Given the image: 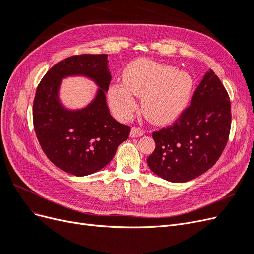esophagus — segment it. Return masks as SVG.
Returning <instances> with one entry per match:
<instances>
[{"label":"esophagus","mask_w":254,"mask_h":254,"mask_svg":"<svg viewBox=\"0 0 254 254\" xmlns=\"http://www.w3.org/2000/svg\"><path fill=\"white\" fill-rule=\"evenodd\" d=\"M143 134H144L143 130L137 127H132L131 131H130V136L131 137H139V136H142Z\"/></svg>","instance_id":"34e87169"}]
</instances>
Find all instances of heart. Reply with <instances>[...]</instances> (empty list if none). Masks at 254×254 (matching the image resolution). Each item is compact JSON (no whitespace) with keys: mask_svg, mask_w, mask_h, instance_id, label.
Segmentation results:
<instances>
[{"mask_svg":"<svg viewBox=\"0 0 254 254\" xmlns=\"http://www.w3.org/2000/svg\"><path fill=\"white\" fill-rule=\"evenodd\" d=\"M123 78L125 83H113L108 93L111 108L121 120L130 118L135 111L134 94L143 97L142 110L146 119L166 124L186 108L193 88V79L187 72L147 59L129 64Z\"/></svg>","mask_w":254,"mask_h":254,"instance_id":"heart-1","label":"heart"}]
</instances>
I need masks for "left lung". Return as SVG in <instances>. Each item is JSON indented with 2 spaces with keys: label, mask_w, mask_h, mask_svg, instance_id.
<instances>
[{
  "label": "left lung",
  "mask_w": 254,
  "mask_h": 254,
  "mask_svg": "<svg viewBox=\"0 0 254 254\" xmlns=\"http://www.w3.org/2000/svg\"><path fill=\"white\" fill-rule=\"evenodd\" d=\"M230 128L231 104L228 92L210 70L179 119L152 133L156 148L147 158V164L167 181L193 180L217 162L227 145Z\"/></svg>",
  "instance_id": "obj_1"
}]
</instances>
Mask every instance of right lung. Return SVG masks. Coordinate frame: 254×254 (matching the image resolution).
<instances>
[{
    "label": "right lung",
    "mask_w": 254,
    "mask_h": 254,
    "mask_svg": "<svg viewBox=\"0 0 254 254\" xmlns=\"http://www.w3.org/2000/svg\"><path fill=\"white\" fill-rule=\"evenodd\" d=\"M70 75H84L99 87L94 101L82 110H67L59 99L61 80ZM110 81L107 54L65 58L40 81L33 105L35 132L45 155L60 170L78 177L101 171L128 139L130 127L115 121L107 106Z\"/></svg>",
    "instance_id": "add662e5"
}]
</instances>
